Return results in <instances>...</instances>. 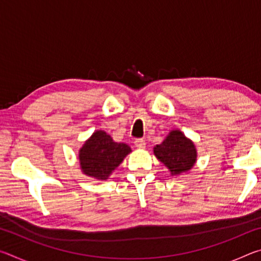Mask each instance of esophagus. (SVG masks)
I'll return each mask as SVG.
<instances>
[{
    "instance_id": "esophagus-1",
    "label": "esophagus",
    "mask_w": 261,
    "mask_h": 261,
    "mask_svg": "<svg viewBox=\"0 0 261 261\" xmlns=\"http://www.w3.org/2000/svg\"><path fill=\"white\" fill-rule=\"evenodd\" d=\"M135 146L139 149H143V148H145V146H146V143H145L144 139H136Z\"/></svg>"
}]
</instances>
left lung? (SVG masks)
I'll return each instance as SVG.
<instances>
[{
	"instance_id": "8db88e82",
	"label": "left lung",
	"mask_w": 261,
	"mask_h": 261,
	"mask_svg": "<svg viewBox=\"0 0 261 261\" xmlns=\"http://www.w3.org/2000/svg\"><path fill=\"white\" fill-rule=\"evenodd\" d=\"M153 152L171 176L188 173L197 162V148L193 141L178 129L171 130L160 145L154 146Z\"/></svg>"
}]
</instances>
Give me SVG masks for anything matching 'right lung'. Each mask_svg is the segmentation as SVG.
Instances as JSON below:
<instances>
[{
    "mask_svg": "<svg viewBox=\"0 0 261 261\" xmlns=\"http://www.w3.org/2000/svg\"><path fill=\"white\" fill-rule=\"evenodd\" d=\"M130 152L129 145L116 143L106 131L96 130L79 149L82 173L98 180L108 179Z\"/></svg>",
    "mask_w": 261,
    "mask_h": 261,
    "instance_id": "obj_1",
    "label": "right lung"
}]
</instances>
